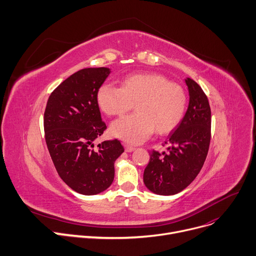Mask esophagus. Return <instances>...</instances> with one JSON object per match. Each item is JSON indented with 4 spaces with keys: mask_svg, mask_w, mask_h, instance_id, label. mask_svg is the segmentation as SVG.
<instances>
[{
    "mask_svg": "<svg viewBox=\"0 0 256 256\" xmlns=\"http://www.w3.org/2000/svg\"><path fill=\"white\" fill-rule=\"evenodd\" d=\"M124 149H126V152H132L136 148H134V147H132V146H130V145L126 144V145H124Z\"/></svg>",
    "mask_w": 256,
    "mask_h": 256,
    "instance_id": "esophagus-1",
    "label": "esophagus"
}]
</instances>
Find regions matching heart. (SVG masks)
I'll return each instance as SVG.
<instances>
[{
  "instance_id": "1",
  "label": "heart",
  "mask_w": 256,
  "mask_h": 256,
  "mask_svg": "<svg viewBox=\"0 0 256 256\" xmlns=\"http://www.w3.org/2000/svg\"><path fill=\"white\" fill-rule=\"evenodd\" d=\"M100 109L108 116H122L134 105L132 115L111 124L114 137L130 144H140L156 130L166 134L174 130L185 114L186 94L182 86L158 73L130 74L122 88L102 85L96 96Z\"/></svg>"
}]
</instances>
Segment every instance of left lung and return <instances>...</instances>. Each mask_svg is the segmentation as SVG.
<instances>
[{"mask_svg": "<svg viewBox=\"0 0 256 256\" xmlns=\"http://www.w3.org/2000/svg\"><path fill=\"white\" fill-rule=\"evenodd\" d=\"M188 108L175 130L170 134L168 151H150L143 181L153 194L173 196L186 188L198 176L208 154L211 139V109L200 85L186 78Z\"/></svg>", "mask_w": 256, "mask_h": 256, "instance_id": "1", "label": "left lung"}]
</instances>
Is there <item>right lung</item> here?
Here are the masks:
<instances>
[{
	"label": "right lung",
	"mask_w": 256,
	"mask_h": 256,
	"mask_svg": "<svg viewBox=\"0 0 256 256\" xmlns=\"http://www.w3.org/2000/svg\"><path fill=\"white\" fill-rule=\"evenodd\" d=\"M111 70L86 68L62 81L50 94L44 113L48 151L62 180L84 196L103 192L114 179V162L124 151L118 140H94L107 128L96 96Z\"/></svg>",
	"instance_id": "add662e5"
}]
</instances>
